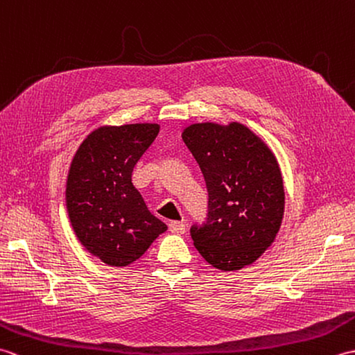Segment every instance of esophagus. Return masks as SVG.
Instances as JSON below:
<instances>
[{"label": "esophagus", "mask_w": 355, "mask_h": 355, "mask_svg": "<svg viewBox=\"0 0 355 355\" xmlns=\"http://www.w3.org/2000/svg\"><path fill=\"white\" fill-rule=\"evenodd\" d=\"M169 230L172 233H184L186 232V225L182 221H171L169 223Z\"/></svg>", "instance_id": "obj_1"}]
</instances>
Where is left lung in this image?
Masks as SVG:
<instances>
[{
  "label": "left lung",
  "instance_id": "8db88e82",
  "mask_svg": "<svg viewBox=\"0 0 355 355\" xmlns=\"http://www.w3.org/2000/svg\"><path fill=\"white\" fill-rule=\"evenodd\" d=\"M182 135L209 191V218L191 229L193 245L218 270L250 266L282 224L285 192L276 155L239 122L192 123Z\"/></svg>",
  "mask_w": 355,
  "mask_h": 355
}]
</instances>
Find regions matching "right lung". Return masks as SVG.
Returning <instances> with one entry per match:
<instances>
[{"mask_svg": "<svg viewBox=\"0 0 355 355\" xmlns=\"http://www.w3.org/2000/svg\"><path fill=\"white\" fill-rule=\"evenodd\" d=\"M158 131L157 123L103 125L71 160L65 184L70 224L79 243L107 266H130L168 230L132 184L134 166Z\"/></svg>", "mask_w": 355, "mask_h": 355, "instance_id": "right-lung-1", "label": "right lung"}]
</instances>
